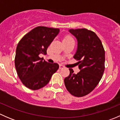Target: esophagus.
<instances>
[{
	"mask_svg": "<svg viewBox=\"0 0 120 120\" xmlns=\"http://www.w3.org/2000/svg\"><path fill=\"white\" fill-rule=\"evenodd\" d=\"M64 68V66H63V65L60 64V66H59V68L60 69H62V68Z\"/></svg>",
	"mask_w": 120,
	"mask_h": 120,
	"instance_id": "esophagus-1",
	"label": "esophagus"
}]
</instances>
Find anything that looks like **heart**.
<instances>
[{
	"label": "heart",
	"instance_id": "heart-1",
	"mask_svg": "<svg viewBox=\"0 0 120 120\" xmlns=\"http://www.w3.org/2000/svg\"><path fill=\"white\" fill-rule=\"evenodd\" d=\"M72 38H71V37H70V36H66V37H65L64 38V40H67V39H71Z\"/></svg>",
	"mask_w": 120,
	"mask_h": 120
}]
</instances>
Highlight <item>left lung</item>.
Returning <instances> with one entry per match:
<instances>
[{
	"label": "left lung",
	"instance_id": "1",
	"mask_svg": "<svg viewBox=\"0 0 120 120\" xmlns=\"http://www.w3.org/2000/svg\"><path fill=\"white\" fill-rule=\"evenodd\" d=\"M78 41V49L74 59L78 61L81 71L77 74L69 68L65 78L66 89L73 96L82 97L91 92L102 78L105 66V52L96 34L85 28L69 30Z\"/></svg>",
	"mask_w": 120,
	"mask_h": 120
}]
</instances>
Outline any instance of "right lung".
I'll list each match as a JSON object with an SVG mask.
<instances>
[{
    "mask_svg": "<svg viewBox=\"0 0 120 120\" xmlns=\"http://www.w3.org/2000/svg\"><path fill=\"white\" fill-rule=\"evenodd\" d=\"M60 30L39 26L25 34L17 45L15 56L17 73L26 88L38 90L46 85L59 69L57 63H49L39 57L46 54L49 46Z\"/></svg>",
    "mask_w": 120,
    "mask_h": 120,
    "instance_id": "1",
    "label": "right lung"
}]
</instances>
